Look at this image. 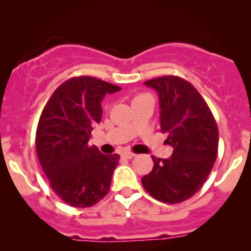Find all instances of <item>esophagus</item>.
<instances>
[{"label": "esophagus", "mask_w": 251, "mask_h": 251, "mask_svg": "<svg viewBox=\"0 0 251 251\" xmlns=\"http://www.w3.org/2000/svg\"><path fill=\"white\" fill-rule=\"evenodd\" d=\"M121 156H123L124 158H126V159H131V158H133L134 156H136V153L130 152V151H126V152H124Z\"/></svg>", "instance_id": "34e87169"}]
</instances>
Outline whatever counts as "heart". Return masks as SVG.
<instances>
[{"label":"heart","instance_id":"b5f03b06","mask_svg":"<svg viewBox=\"0 0 251 251\" xmlns=\"http://www.w3.org/2000/svg\"><path fill=\"white\" fill-rule=\"evenodd\" d=\"M144 96H147V95H137L136 98L133 99V101H137V100H139V99H142V98H144Z\"/></svg>","mask_w":251,"mask_h":251}]
</instances>
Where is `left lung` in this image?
<instances>
[{"label":"left lung","mask_w":251,"mask_h":251,"mask_svg":"<svg viewBox=\"0 0 251 251\" xmlns=\"http://www.w3.org/2000/svg\"><path fill=\"white\" fill-rule=\"evenodd\" d=\"M144 84L158 94L161 131L174 151L169 158L152 156L153 168L142 178L143 187L158 201L182 202L210 175L218 155V126L206 101L186 79L162 76Z\"/></svg>","instance_id":"1"}]
</instances>
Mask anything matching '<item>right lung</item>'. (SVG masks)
<instances>
[{
  "mask_svg": "<svg viewBox=\"0 0 251 251\" xmlns=\"http://www.w3.org/2000/svg\"><path fill=\"white\" fill-rule=\"evenodd\" d=\"M118 85L90 76L62 83L41 112L35 134L38 158L54 193L74 207H89L109 192L120 156L90 147L92 131L101 121V102Z\"/></svg>",
  "mask_w": 251,
  "mask_h": 251,
  "instance_id": "right-lung-1",
  "label": "right lung"
}]
</instances>
